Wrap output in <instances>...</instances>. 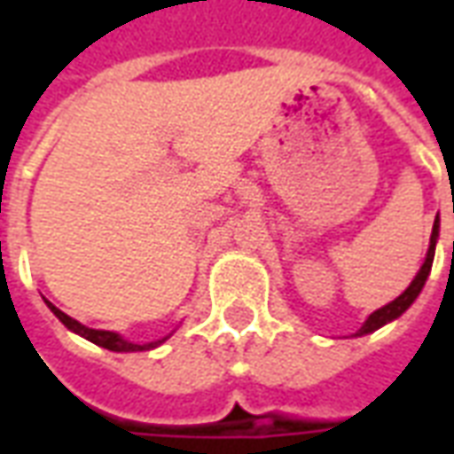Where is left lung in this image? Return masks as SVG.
I'll return each mask as SVG.
<instances>
[{
	"label": "left lung",
	"mask_w": 454,
	"mask_h": 454,
	"mask_svg": "<svg viewBox=\"0 0 454 454\" xmlns=\"http://www.w3.org/2000/svg\"><path fill=\"white\" fill-rule=\"evenodd\" d=\"M438 231H440V221L438 216H435V223H433V233H430V247H428V255H426V262H423V267H420V272L416 275V279L411 282V286L403 292V294L399 296V299H394L391 304L381 306L380 311H374V314L364 321V325H362L360 331H357V335H364V333H372V331H377V328H381L384 324H389V321H394V318H399L406 309H409L413 301H416V296L420 294V289H423V285H426V279H428L430 275V267H433V255H435V240H438Z\"/></svg>",
	"instance_id": "1"
}]
</instances>
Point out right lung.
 I'll use <instances>...</instances> for the list:
<instances>
[{"label":"right lung","mask_w":454,"mask_h":454,"mask_svg":"<svg viewBox=\"0 0 454 454\" xmlns=\"http://www.w3.org/2000/svg\"><path fill=\"white\" fill-rule=\"evenodd\" d=\"M48 304V309L53 311L60 321H63L73 333L82 335V338H87V340H92L94 345H102V348H106V350H114V352H136V350H150V348H158L160 342L168 340V338H162V340H155V342H145V345H136V342H129L123 340L119 333H112V331H94V328H87V325H82L80 321H74V318H70L67 314H63L58 306H53L51 301H45Z\"/></svg>","instance_id":"1"}]
</instances>
